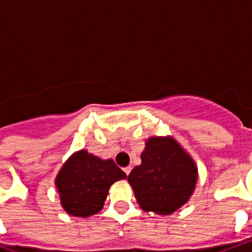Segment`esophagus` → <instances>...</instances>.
<instances>
[{"mask_svg": "<svg viewBox=\"0 0 252 252\" xmlns=\"http://www.w3.org/2000/svg\"><path fill=\"white\" fill-rule=\"evenodd\" d=\"M123 170H124V172H126V175H129V172H130V170H132V167H130V166H126V167H124Z\"/></svg>", "mask_w": 252, "mask_h": 252, "instance_id": "obj_1", "label": "esophagus"}]
</instances>
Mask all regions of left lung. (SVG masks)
<instances>
[{
    "mask_svg": "<svg viewBox=\"0 0 252 252\" xmlns=\"http://www.w3.org/2000/svg\"><path fill=\"white\" fill-rule=\"evenodd\" d=\"M197 180V167L171 137H152L141 154V165L128 182L140 207L157 215H171L186 204Z\"/></svg>",
    "mask_w": 252,
    "mask_h": 252,
    "instance_id": "left-lung-1",
    "label": "left lung"
}]
</instances>
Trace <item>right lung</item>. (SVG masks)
Here are the masks:
<instances>
[{"label":"right lung","mask_w":252,"mask_h":252,"mask_svg":"<svg viewBox=\"0 0 252 252\" xmlns=\"http://www.w3.org/2000/svg\"><path fill=\"white\" fill-rule=\"evenodd\" d=\"M126 178L112 159L103 161L81 150L69 158L56 178L61 205L76 217L95 215L103 208L111 184Z\"/></svg>","instance_id":"right-lung-1"}]
</instances>
